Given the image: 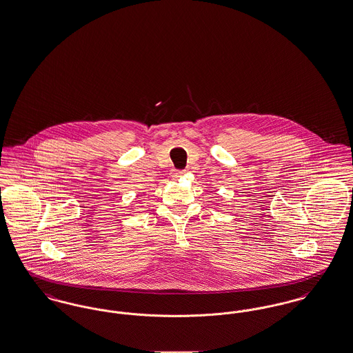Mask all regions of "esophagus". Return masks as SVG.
I'll use <instances>...</instances> for the list:
<instances>
[{
  "label": "esophagus",
  "instance_id": "obj_1",
  "mask_svg": "<svg viewBox=\"0 0 353 353\" xmlns=\"http://www.w3.org/2000/svg\"><path fill=\"white\" fill-rule=\"evenodd\" d=\"M183 173H184L183 170H173V172H172V177H173V179L181 177V176H183Z\"/></svg>",
  "mask_w": 353,
  "mask_h": 353
}]
</instances>
